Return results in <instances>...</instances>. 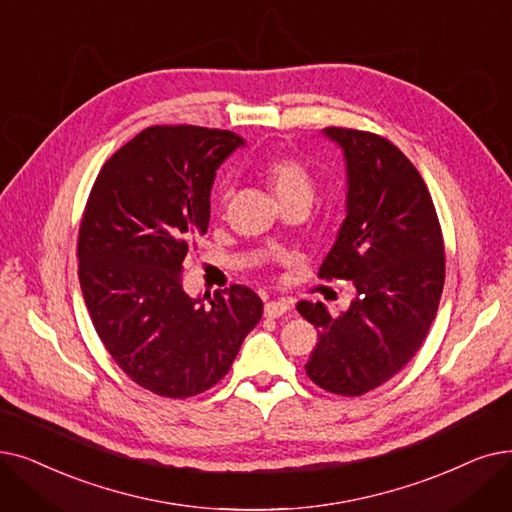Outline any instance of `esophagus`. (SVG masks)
<instances>
[{"mask_svg":"<svg viewBox=\"0 0 512 512\" xmlns=\"http://www.w3.org/2000/svg\"><path fill=\"white\" fill-rule=\"evenodd\" d=\"M288 309H291V305H288L286 301H268V303H265V316L280 318V316L286 314Z\"/></svg>","mask_w":512,"mask_h":512,"instance_id":"esophagus-1","label":"esophagus"}]
</instances>
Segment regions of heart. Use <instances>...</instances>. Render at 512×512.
I'll return each instance as SVG.
<instances>
[{
  "label": "heart",
  "instance_id": "obj_1",
  "mask_svg": "<svg viewBox=\"0 0 512 512\" xmlns=\"http://www.w3.org/2000/svg\"><path fill=\"white\" fill-rule=\"evenodd\" d=\"M261 175L274 190L280 205L291 201H311V196H314V177H311L303 163L293 157H286V154H276V157L265 161L261 165ZM228 196L230 188H224L221 201L226 203Z\"/></svg>",
  "mask_w": 512,
  "mask_h": 512
}]
</instances>
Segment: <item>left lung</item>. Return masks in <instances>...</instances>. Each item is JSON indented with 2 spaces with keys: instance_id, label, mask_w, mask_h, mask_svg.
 <instances>
[{
  "instance_id": "1",
  "label": "left lung",
  "mask_w": 512,
  "mask_h": 512,
  "mask_svg": "<svg viewBox=\"0 0 512 512\" xmlns=\"http://www.w3.org/2000/svg\"><path fill=\"white\" fill-rule=\"evenodd\" d=\"M347 167V215L320 265V278L351 280L341 316L299 301L318 328L305 364L318 387L355 397L402 370L425 341L446 278L439 219L427 184L406 154L370 131L326 127Z\"/></svg>"
}]
</instances>
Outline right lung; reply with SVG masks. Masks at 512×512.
<instances>
[{"label": "right lung", "instance_id": "obj_1", "mask_svg": "<svg viewBox=\"0 0 512 512\" xmlns=\"http://www.w3.org/2000/svg\"><path fill=\"white\" fill-rule=\"evenodd\" d=\"M232 131L157 125L100 169L79 228V282L100 341L140 387L163 397L211 389L263 314L234 284L192 299L182 270L205 234L217 167L242 146Z\"/></svg>", "mask_w": 512, "mask_h": 512}]
</instances>
